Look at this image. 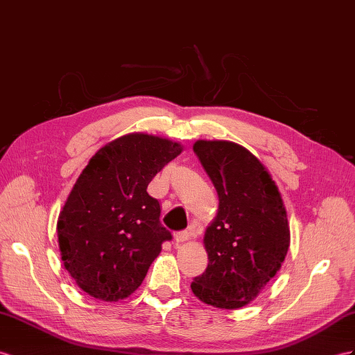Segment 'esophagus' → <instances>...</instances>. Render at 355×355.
Wrapping results in <instances>:
<instances>
[{
    "label": "esophagus",
    "instance_id": "esophagus-1",
    "mask_svg": "<svg viewBox=\"0 0 355 355\" xmlns=\"http://www.w3.org/2000/svg\"><path fill=\"white\" fill-rule=\"evenodd\" d=\"M189 239H190V231H187V230H184V231H178V232L175 234V240H177L178 243L187 241Z\"/></svg>",
    "mask_w": 355,
    "mask_h": 355
}]
</instances>
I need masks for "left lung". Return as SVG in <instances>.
<instances>
[{"instance_id":"left-lung-1","label":"left lung","mask_w":355,"mask_h":355,"mask_svg":"<svg viewBox=\"0 0 355 355\" xmlns=\"http://www.w3.org/2000/svg\"><path fill=\"white\" fill-rule=\"evenodd\" d=\"M193 151L216 187L219 211L204 237L208 266L190 288L207 304L239 309L259 294L285 261V205L266 166L241 145L198 141Z\"/></svg>"}]
</instances>
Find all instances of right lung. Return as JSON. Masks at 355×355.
Here are the masks:
<instances>
[{
    "mask_svg": "<svg viewBox=\"0 0 355 355\" xmlns=\"http://www.w3.org/2000/svg\"><path fill=\"white\" fill-rule=\"evenodd\" d=\"M181 151L177 142L130 133L100 148L76 180L58 217V244L66 270L91 297H129L172 240L147 187Z\"/></svg>",
    "mask_w": 355,
    "mask_h": 355,
    "instance_id": "right-lung-1",
    "label": "right lung"
}]
</instances>
